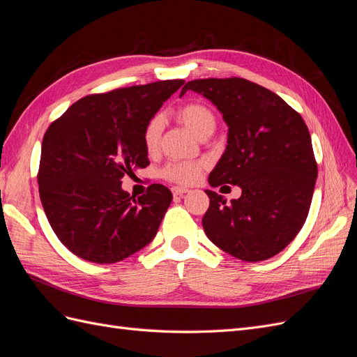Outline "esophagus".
<instances>
[{"label":"esophagus","mask_w":357,"mask_h":357,"mask_svg":"<svg viewBox=\"0 0 357 357\" xmlns=\"http://www.w3.org/2000/svg\"><path fill=\"white\" fill-rule=\"evenodd\" d=\"M186 193H189V189L186 188H172V195L174 197H185Z\"/></svg>","instance_id":"esophagus-1"}]
</instances>
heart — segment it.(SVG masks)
I'll use <instances>...</instances> for the list:
<instances>
[{
	"label": "heart",
	"instance_id": "b5f03b06",
	"mask_svg": "<svg viewBox=\"0 0 357 357\" xmlns=\"http://www.w3.org/2000/svg\"><path fill=\"white\" fill-rule=\"evenodd\" d=\"M176 117L189 131L198 138L208 131H214L215 116L207 105L201 102H188L176 112ZM162 134V121L155 116L146 123L143 131V144L149 153H155L159 146ZM201 164L197 162H171L162 169V177L178 183V185H192L201 174Z\"/></svg>",
	"mask_w": 357,
	"mask_h": 357
}]
</instances>
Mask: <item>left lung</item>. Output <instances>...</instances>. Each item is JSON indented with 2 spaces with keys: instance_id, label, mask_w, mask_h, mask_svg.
<instances>
[{
  "instance_id": "8db88e82",
  "label": "left lung",
  "mask_w": 357,
  "mask_h": 357,
  "mask_svg": "<svg viewBox=\"0 0 357 357\" xmlns=\"http://www.w3.org/2000/svg\"><path fill=\"white\" fill-rule=\"evenodd\" d=\"M188 91L210 100L228 125V146L210 172V186L241 188V197L229 204L205 190V235L241 261L275 256L304 226L316 186L317 164L305 122L277 93L245 79L192 80L180 96Z\"/></svg>"
}]
</instances>
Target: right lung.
I'll use <instances>...</instances> for the list:
<instances>
[{
  "label": "right lung",
  "mask_w": 357,
  "mask_h": 357,
  "mask_svg": "<svg viewBox=\"0 0 357 357\" xmlns=\"http://www.w3.org/2000/svg\"><path fill=\"white\" fill-rule=\"evenodd\" d=\"M185 80L88 95L43 137L40 199L53 232L70 252L93 264H114L155 238L171 190L149 186L143 197L122 189V177L150 162L143 131Z\"/></svg>",
  "instance_id": "obj_1"
}]
</instances>
